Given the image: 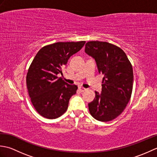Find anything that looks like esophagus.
<instances>
[{
	"label": "esophagus",
	"instance_id": "34e87169",
	"mask_svg": "<svg viewBox=\"0 0 157 157\" xmlns=\"http://www.w3.org/2000/svg\"><path fill=\"white\" fill-rule=\"evenodd\" d=\"M78 89H79V90L80 91V92H84V91H86V88H83V87H79L78 88Z\"/></svg>",
	"mask_w": 157,
	"mask_h": 157
}]
</instances>
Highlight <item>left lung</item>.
<instances>
[{
	"instance_id": "1",
	"label": "left lung",
	"mask_w": 157,
	"mask_h": 157,
	"mask_svg": "<svg viewBox=\"0 0 157 157\" xmlns=\"http://www.w3.org/2000/svg\"><path fill=\"white\" fill-rule=\"evenodd\" d=\"M85 52L95 60L99 73L104 75L101 93L95 92L89 111L98 121H111L123 111L131 98L132 66L124 51L109 42H88Z\"/></svg>"
}]
</instances>
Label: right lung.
<instances>
[{
  "instance_id": "add662e5",
  "label": "right lung",
  "mask_w": 157,
  "mask_h": 157,
  "mask_svg": "<svg viewBox=\"0 0 157 157\" xmlns=\"http://www.w3.org/2000/svg\"><path fill=\"white\" fill-rule=\"evenodd\" d=\"M86 42H56L44 46L31 63L26 77L29 97L35 109L47 119L61 116L68 108L70 98L78 87L70 85L58 74L63 75L70 56L80 51Z\"/></svg>"
}]
</instances>
